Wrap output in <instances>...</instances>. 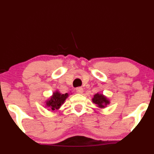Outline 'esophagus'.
Listing matches in <instances>:
<instances>
[{"instance_id":"obj_1","label":"esophagus","mask_w":154,"mask_h":154,"mask_svg":"<svg viewBox=\"0 0 154 154\" xmlns=\"http://www.w3.org/2000/svg\"><path fill=\"white\" fill-rule=\"evenodd\" d=\"M76 92L78 94H82L83 92H84V90H83L82 88H77L76 89Z\"/></svg>"}]
</instances>
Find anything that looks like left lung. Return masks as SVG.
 Masks as SVG:
<instances>
[{"label":"left lung","instance_id":"obj_1","mask_svg":"<svg viewBox=\"0 0 154 154\" xmlns=\"http://www.w3.org/2000/svg\"><path fill=\"white\" fill-rule=\"evenodd\" d=\"M92 101L94 104L96 105V106L101 109L105 108L110 103V100L106 96L103 94L100 93V92H97V94L94 95Z\"/></svg>","mask_w":154,"mask_h":154}]
</instances>
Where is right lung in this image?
<instances>
[{
  "label": "right lung",
  "mask_w": 154,
  "mask_h": 154,
  "mask_svg": "<svg viewBox=\"0 0 154 154\" xmlns=\"http://www.w3.org/2000/svg\"><path fill=\"white\" fill-rule=\"evenodd\" d=\"M71 95V93H70ZM69 93L62 94L58 90H55L52 95L45 101V106L49 110H58L64 104L66 98L69 97Z\"/></svg>",
  "instance_id": "right-lung-1"
}]
</instances>
